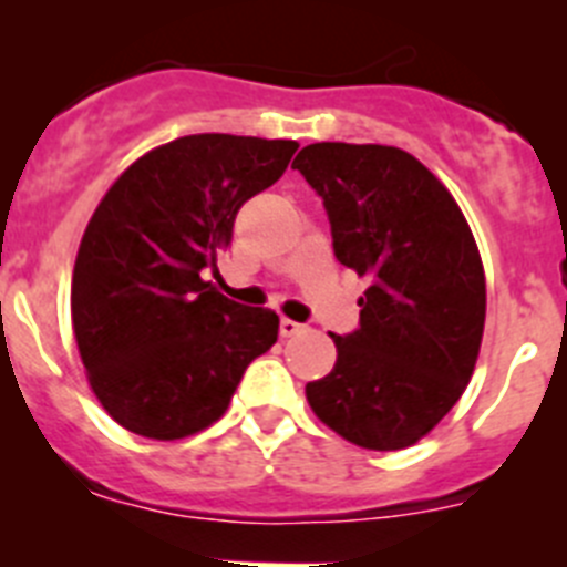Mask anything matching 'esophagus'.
Listing matches in <instances>:
<instances>
[{
	"instance_id": "obj_1",
	"label": "esophagus",
	"mask_w": 567,
	"mask_h": 567,
	"mask_svg": "<svg viewBox=\"0 0 567 567\" xmlns=\"http://www.w3.org/2000/svg\"><path fill=\"white\" fill-rule=\"evenodd\" d=\"M298 332H303V323L292 318H280V338H295Z\"/></svg>"
}]
</instances>
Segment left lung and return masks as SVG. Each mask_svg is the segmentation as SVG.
<instances>
[{"label":"left lung","instance_id":"left-lung-1","mask_svg":"<svg viewBox=\"0 0 567 567\" xmlns=\"http://www.w3.org/2000/svg\"><path fill=\"white\" fill-rule=\"evenodd\" d=\"M323 198L334 255L369 278L360 329L307 383L320 423L369 452L409 449L465 392L485 327L477 240L437 175L400 147L309 144L292 162Z\"/></svg>","mask_w":567,"mask_h":567}]
</instances>
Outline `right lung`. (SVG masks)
<instances>
[{"mask_svg": "<svg viewBox=\"0 0 567 567\" xmlns=\"http://www.w3.org/2000/svg\"><path fill=\"white\" fill-rule=\"evenodd\" d=\"M298 142L202 133L150 150L104 193L79 244L70 315L87 383L133 434L184 440L221 420L278 340L272 309L204 280L240 204L272 187Z\"/></svg>", "mask_w": 567, "mask_h": 567, "instance_id": "1", "label": "right lung"}]
</instances>
